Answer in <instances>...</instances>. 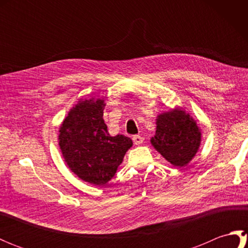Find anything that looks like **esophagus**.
<instances>
[{
    "label": "esophagus",
    "mask_w": 248,
    "mask_h": 248,
    "mask_svg": "<svg viewBox=\"0 0 248 248\" xmlns=\"http://www.w3.org/2000/svg\"><path fill=\"white\" fill-rule=\"evenodd\" d=\"M133 143L135 144V145H140V144H143V138H141L140 135H134L133 136Z\"/></svg>",
    "instance_id": "esophagus-1"
}]
</instances>
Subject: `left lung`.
Segmentation results:
<instances>
[{"instance_id": "1", "label": "left lung", "mask_w": 248, "mask_h": 248, "mask_svg": "<svg viewBox=\"0 0 248 248\" xmlns=\"http://www.w3.org/2000/svg\"><path fill=\"white\" fill-rule=\"evenodd\" d=\"M202 133L195 121L180 108L157 116L151 144L176 167L189 163L199 148Z\"/></svg>"}]
</instances>
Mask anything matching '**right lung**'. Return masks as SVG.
I'll use <instances>...</instances> for the list:
<instances>
[{
    "label": "right lung",
    "instance_id": "obj_1",
    "mask_svg": "<svg viewBox=\"0 0 248 248\" xmlns=\"http://www.w3.org/2000/svg\"><path fill=\"white\" fill-rule=\"evenodd\" d=\"M104 100L80 101L72 108L60 128V147L68 167L94 186H104L123 162L132 140L110 136L103 120Z\"/></svg>",
    "mask_w": 248,
    "mask_h": 248
}]
</instances>
